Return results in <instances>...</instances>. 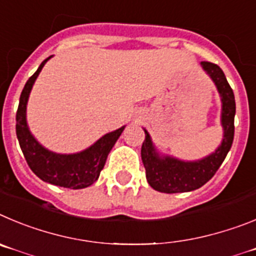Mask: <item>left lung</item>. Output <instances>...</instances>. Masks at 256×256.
Returning <instances> with one entry per match:
<instances>
[{"instance_id":"obj_1","label":"left lung","mask_w":256,"mask_h":256,"mask_svg":"<svg viewBox=\"0 0 256 256\" xmlns=\"http://www.w3.org/2000/svg\"><path fill=\"white\" fill-rule=\"evenodd\" d=\"M200 66L214 82L220 96L223 139L213 153L202 160H184L170 154L160 153L154 145L150 134L144 128L145 139L142 145V160L145 167L146 181L160 192H188L202 188L218 171L232 146L236 114L234 92L220 66L206 61L200 62Z\"/></svg>"}]
</instances>
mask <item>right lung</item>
I'll use <instances>...</instances> for the list:
<instances>
[{"mask_svg": "<svg viewBox=\"0 0 256 256\" xmlns=\"http://www.w3.org/2000/svg\"><path fill=\"white\" fill-rule=\"evenodd\" d=\"M50 57L39 65L22 89L16 112V136L28 164L42 181L74 190L88 188L98 180L108 154L126 126L106 134L90 146L78 153L61 154L44 148L28 126L26 106L34 82Z\"/></svg>", "mask_w": 256, "mask_h": 256, "instance_id": "1", "label": "right lung"}]
</instances>
